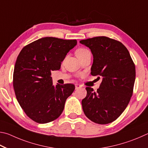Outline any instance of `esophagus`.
<instances>
[{
    "instance_id": "obj_1",
    "label": "esophagus",
    "mask_w": 148,
    "mask_h": 148,
    "mask_svg": "<svg viewBox=\"0 0 148 148\" xmlns=\"http://www.w3.org/2000/svg\"><path fill=\"white\" fill-rule=\"evenodd\" d=\"M81 87V85H79V84H75V90H78L79 88H80Z\"/></svg>"
}]
</instances>
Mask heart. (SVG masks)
<instances>
[{
  "mask_svg": "<svg viewBox=\"0 0 148 148\" xmlns=\"http://www.w3.org/2000/svg\"><path fill=\"white\" fill-rule=\"evenodd\" d=\"M88 53H90V52L88 49L85 48H80L76 51V55L77 57H79Z\"/></svg>",
  "mask_w": 148,
  "mask_h": 148,
  "instance_id": "heart-1",
  "label": "heart"
}]
</instances>
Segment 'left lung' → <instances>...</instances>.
I'll list each match as a JSON object with an SVG mask.
<instances>
[{
  "label": "left lung",
  "mask_w": 148,
  "mask_h": 148,
  "mask_svg": "<svg viewBox=\"0 0 148 148\" xmlns=\"http://www.w3.org/2000/svg\"><path fill=\"white\" fill-rule=\"evenodd\" d=\"M94 57L91 75L102 77L96 92L86 87L82 100L84 114L93 122L107 124L116 120L127 107L135 81V66L125 45L106 36L80 41Z\"/></svg>",
  "instance_id": "left-lung-1"
}]
</instances>
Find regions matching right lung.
Masks as SVG:
<instances>
[{
    "instance_id": "obj_1",
    "label": "right lung",
    "mask_w": 148,
    "mask_h": 148,
    "mask_svg": "<svg viewBox=\"0 0 148 148\" xmlns=\"http://www.w3.org/2000/svg\"><path fill=\"white\" fill-rule=\"evenodd\" d=\"M76 40L45 37L25 46L17 56L13 75L15 96L24 112L38 123L54 121L61 115L73 84L53 85L51 71L59 70Z\"/></svg>"
}]
</instances>
